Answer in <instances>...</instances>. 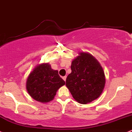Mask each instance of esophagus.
I'll use <instances>...</instances> for the list:
<instances>
[{
  "label": "esophagus",
  "instance_id": "obj_1",
  "mask_svg": "<svg viewBox=\"0 0 132 132\" xmlns=\"http://www.w3.org/2000/svg\"><path fill=\"white\" fill-rule=\"evenodd\" d=\"M63 80L64 81H66V76H63Z\"/></svg>",
  "mask_w": 132,
  "mask_h": 132
}]
</instances>
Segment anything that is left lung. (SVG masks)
Segmentation results:
<instances>
[{"instance_id": "obj_1", "label": "left lung", "mask_w": 132, "mask_h": 132, "mask_svg": "<svg viewBox=\"0 0 132 132\" xmlns=\"http://www.w3.org/2000/svg\"><path fill=\"white\" fill-rule=\"evenodd\" d=\"M66 85L75 100L87 104L100 96L105 85L102 67L93 56L81 53L72 61Z\"/></svg>"}]
</instances>
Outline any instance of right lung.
<instances>
[{
  "label": "right lung",
  "instance_id": "add662e5",
  "mask_svg": "<svg viewBox=\"0 0 132 132\" xmlns=\"http://www.w3.org/2000/svg\"><path fill=\"white\" fill-rule=\"evenodd\" d=\"M65 85L57 70H53L47 63L36 68L27 78V90L36 101L47 103L53 100L56 92Z\"/></svg>",
  "mask_w": 132,
  "mask_h": 132
}]
</instances>
